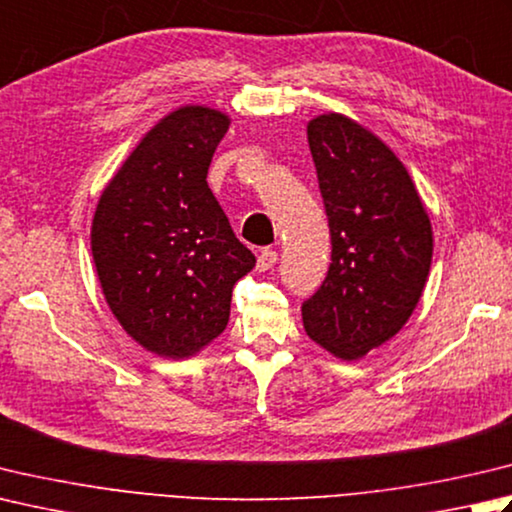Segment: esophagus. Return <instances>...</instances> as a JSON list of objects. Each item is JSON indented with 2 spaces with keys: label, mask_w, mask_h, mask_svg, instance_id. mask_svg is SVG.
Listing matches in <instances>:
<instances>
[{
  "label": "esophagus",
  "mask_w": 512,
  "mask_h": 512,
  "mask_svg": "<svg viewBox=\"0 0 512 512\" xmlns=\"http://www.w3.org/2000/svg\"><path fill=\"white\" fill-rule=\"evenodd\" d=\"M277 264V253L273 248H264L262 253L257 257V270L259 273H264V270H270Z\"/></svg>",
  "instance_id": "obj_1"
}]
</instances>
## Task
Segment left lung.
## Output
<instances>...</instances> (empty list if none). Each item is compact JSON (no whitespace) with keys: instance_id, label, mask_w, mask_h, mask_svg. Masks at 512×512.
I'll use <instances>...</instances> for the list:
<instances>
[{"instance_id":"8db88e82","label":"left lung","mask_w":512,"mask_h":512,"mask_svg":"<svg viewBox=\"0 0 512 512\" xmlns=\"http://www.w3.org/2000/svg\"><path fill=\"white\" fill-rule=\"evenodd\" d=\"M308 146L333 262L302 304V319L313 342L355 362L413 315L433 259V228L406 166L366 126L319 115L308 122Z\"/></svg>"}]
</instances>
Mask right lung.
Here are the masks:
<instances>
[{"label":"right lung","mask_w":512,"mask_h":512,"mask_svg":"<svg viewBox=\"0 0 512 512\" xmlns=\"http://www.w3.org/2000/svg\"><path fill=\"white\" fill-rule=\"evenodd\" d=\"M230 117L182 106L148 130L99 197L90 250L108 308L159 357H193L224 333L255 266L208 188Z\"/></svg>","instance_id":"obj_1"}]
</instances>
